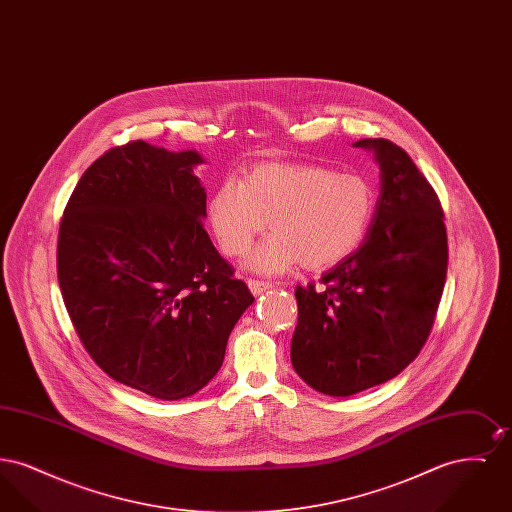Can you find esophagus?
Instances as JSON below:
<instances>
[{
  "mask_svg": "<svg viewBox=\"0 0 512 512\" xmlns=\"http://www.w3.org/2000/svg\"><path fill=\"white\" fill-rule=\"evenodd\" d=\"M247 286H249V290H251L253 295H261V293L274 288L272 282H267V280H255V278H249V280H247Z\"/></svg>",
  "mask_w": 512,
  "mask_h": 512,
  "instance_id": "obj_1",
  "label": "esophagus"
}]
</instances>
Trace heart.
I'll return each instance as SVG.
<instances>
[{
  "mask_svg": "<svg viewBox=\"0 0 512 512\" xmlns=\"http://www.w3.org/2000/svg\"><path fill=\"white\" fill-rule=\"evenodd\" d=\"M378 195L355 172L313 163H265L244 182L228 178L209 201V220L220 247L244 257L267 230L274 232L251 257L263 272H284L301 263L324 270L347 259L370 230Z\"/></svg>",
  "mask_w": 512,
  "mask_h": 512,
  "instance_id": "obj_1",
  "label": "heart"
}]
</instances>
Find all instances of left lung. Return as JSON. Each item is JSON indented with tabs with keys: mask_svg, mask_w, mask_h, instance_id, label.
Wrapping results in <instances>:
<instances>
[{
	"mask_svg": "<svg viewBox=\"0 0 512 512\" xmlns=\"http://www.w3.org/2000/svg\"><path fill=\"white\" fill-rule=\"evenodd\" d=\"M374 149L382 190L363 245L297 286L295 372L315 390L347 397L395 378L430 336L447 274V232L438 194L403 147Z\"/></svg>",
	"mask_w": 512,
	"mask_h": 512,
	"instance_id": "left-lung-1",
	"label": "left lung"
}]
</instances>
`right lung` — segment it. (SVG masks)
<instances>
[{
    "label": "right lung",
    "mask_w": 512,
    "mask_h": 512,
    "mask_svg": "<svg viewBox=\"0 0 512 512\" xmlns=\"http://www.w3.org/2000/svg\"><path fill=\"white\" fill-rule=\"evenodd\" d=\"M195 151H105L59 224L57 278L74 330L113 380L176 401L207 386L255 301L203 228Z\"/></svg>",
    "instance_id": "right-lung-1"
}]
</instances>
